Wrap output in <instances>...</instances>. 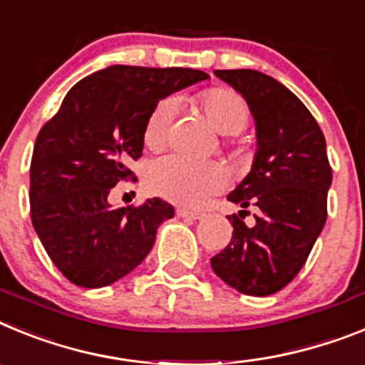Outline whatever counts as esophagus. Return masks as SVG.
I'll return each mask as SVG.
<instances>
[{
	"mask_svg": "<svg viewBox=\"0 0 365 365\" xmlns=\"http://www.w3.org/2000/svg\"><path fill=\"white\" fill-rule=\"evenodd\" d=\"M176 215H178L180 218H187V220H198V218L204 217V215L198 213V211H189V209H176Z\"/></svg>",
	"mask_w": 365,
	"mask_h": 365,
	"instance_id": "1",
	"label": "esophagus"
}]
</instances>
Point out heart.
I'll use <instances>...</instances> for the list:
<instances>
[{"label": "heart", "mask_w": 365, "mask_h": 365, "mask_svg": "<svg viewBox=\"0 0 365 365\" xmlns=\"http://www.w3.org/2000/svg\"><path fill=\"white\" fill-rule=\"evenodd\" d=\"M195 104L204 113L205 121L222 135L240 134L250 121L246 101L227 88L202 91ZM176 104L160 101L152 108L143 126V143L150 150H160L167 143ZM145 183L152 195L180 205H200L218 192L226 183V170L218 163L187 160L182 156H165L152 161L145 174Z\"/></svg>", "instance_id": "obj_1"}]
</instances>
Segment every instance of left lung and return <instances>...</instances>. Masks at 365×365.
Instances as JSON below:
<instances>
[{"mask_svg": "<svg viewBox=\"0 0 365 365\" xmlns=\"http://www.w3.org/2000/svg\"><path fill=\"white\" fill-rule=\"evenodd\" d=\"M239 91L255 121L257 150L248 176L227 195L240 205L233 237L211 259L215 274L246 296H270L303 268L327 220L332 170L323 132L281 82L255 69H217ZM256 211L253 227L242 218Z\"/></svg>", "mask_w": 365, "mask_h": 365, "instance_id": "left-lung-1", "label": "left lung"}]
</instances>
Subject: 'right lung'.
Returning <instances> with one entry per match:
<instances>
[{"label":"right lung","mask_w":365,"mask_h":365,"mask_svg":"<svg viewBox=\"0 0 365 365\" xmlns=\"http://www.w3.org/2000/svg\"><path fill=\"white\" fill-rule=\"evenodd\" d=\"M187 68L110 66L78 81L43 125L31 161V217L51 261L73 284L101 288L143 262L174 207L150 198L112 207L110 189L132 176L143 126L161 99L207 81Z\"/></svg>","instance_id":"add662e5"}]
</instances>
